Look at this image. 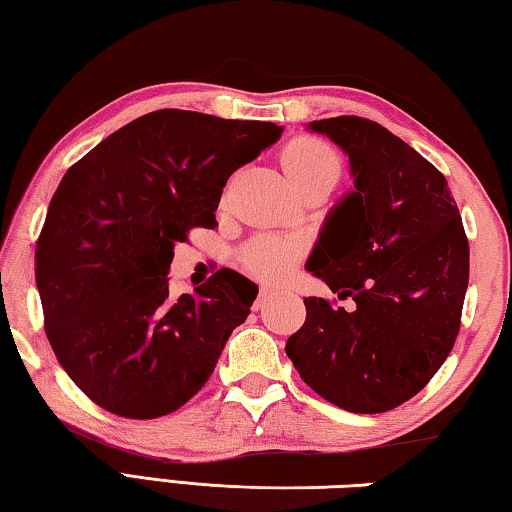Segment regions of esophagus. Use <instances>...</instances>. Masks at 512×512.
<instances>
[{
  "mask_svg": "<svg viewBox=\"0 0 512 512\" xmlns=\"http://www.w3.org/2000/svg\"><path fill=\"white\" fill-rule=\"evenodd\" d=\"M273 298H277V291L275 289H271V287H262L259 289V296H257V300H255V309L259 311V309H264L268 302H271Z\"/></svg>",
  "mask_w": 512,
  "mask_h": 512,
  "instance_id": "obj_1",
  "label": "esophagus"
}]
</instances>
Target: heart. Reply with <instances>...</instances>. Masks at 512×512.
Segmentation results:
<instances>
[{
	"mask_svg": "<svg viewBox=\"0 0 512 512\" xmlns=\"http://www.w3.org/2000/svg\"><path fill=\"white\" fill-rule=\"evenodd\" d=\"M282 167L293 185L316 178H339L341 158L332 146L318 137H296L282 151ZM300 246L293 239L259 237L246 250V266L264 280H284L298 264Z\"/></svg>",
	"mask_w": 512,
	"mask_h": 512,
	"instance_id": "heart-1",
	"label": "heart"
}]
</instances>
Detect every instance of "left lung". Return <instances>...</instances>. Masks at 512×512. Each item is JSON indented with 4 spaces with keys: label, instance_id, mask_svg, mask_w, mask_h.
<instances>
[{
    "label": "left lung",
    "instance_id": "1",
    "mask_svg": "<svg viewBox=\"0 0 512 512\" xmlns=\"http://www.w3.org/2000/svg\"><path fill=\"white\" fill-rule=\"evenodd\" d=\"M348 153L354 192L307 262L339 300L305 298L287 354L305 384L352 413H384L418 395L461 329L470 246L447 180L377 121H311Z\"/></svg>",
    "mask_w": 512,
    "mask_h": 512
}]
</instances>
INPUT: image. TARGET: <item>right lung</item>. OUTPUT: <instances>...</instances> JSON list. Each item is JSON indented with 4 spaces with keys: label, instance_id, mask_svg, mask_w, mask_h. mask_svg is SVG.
Returning a JSON list of instances; mask_svg holds the SVG:
<instances>
[{
    "label": "right lung",
    "instance_id": "obj_1",
    "mask_svg": "<svg viewBox=\"0 0 512 512\" xmlns=\"http://www.w3.org/2000/svg\"><path fill=\"white\" fill-rule=\"evenodd\" d=\"M282 126L155 110L72 164L36 248L45 332L94 404L153 420L201 391L257 284L230 268L173 298L169 264L187 232L214 228L228 178Z\"/></svg>",
    "mask_w": 512,
    "mask_h": 512
}]
</instances>
